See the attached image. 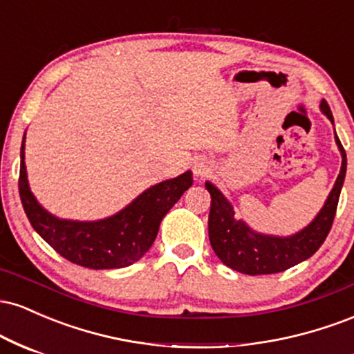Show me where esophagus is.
Here are the masks:
<instances>
[{
	"label": "esophagus",
	"instance_id": "esophagus-1",
	"mask_svg": "<svg viewBox=\"0 0 354 354\" xmlns=\"http://www.w3.org/2000/svg\"><path fill=\"white\" fill-rule=\"evenodd\" d=\"M193 171H194V176L205 178L211 173V166H209L208 161H205V160L196 161V163H194V166H193Z\"/></svg>",
	"mask_w": 354,
	"mask_h": 354
}]
</instances>
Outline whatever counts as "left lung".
<instances>
[{"label": "left lung", "mask_w": 354, "mask_h": 354, "mask_svg": "<svg viewBox=\"0 0 354 354\" xmlns=\"http://www.w3.org/2000/svg\"><path fill=\"white\" fill-rule=\"evenodd\" d=\"M321 111L333 123L331 109L324 100L321 101ZM335 140L343 158L338 180L316 218L306 228L291 236H271V234L256 233L243 219L234 218L231 203L223 196L216 186L206 181V189L211 194L208 218L209 243L223 265L251 276L273 274L298 265L319 250L331 230L336 208H338L339 193L343 188L344 176H346V153L336 133Z\"/></svg>", "instance_id": "obj_1"}]
</instances>
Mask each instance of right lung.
I'll return each instance as SVG.
<instances>
[{
    "label": "right lung",
    "mask_w": 354,
    "mask_h": 354,
    "mask_svg": "<svg viewBox=\"0 0 354 354\" xmlns=\"http://www.w3.org/2000/svg\"><path fill=\"white\" fill-rule=\"evenodd\" d=\"M193 185L191 171L151 186L113 216L100 221H71L48 213L28 185L24 136L19 166V198L36 233L68 261L91 270L124 268L143 258L153 245L161 219Z\"/></svg>",
    "instance_id": "obj_1"
}]
</instances>
